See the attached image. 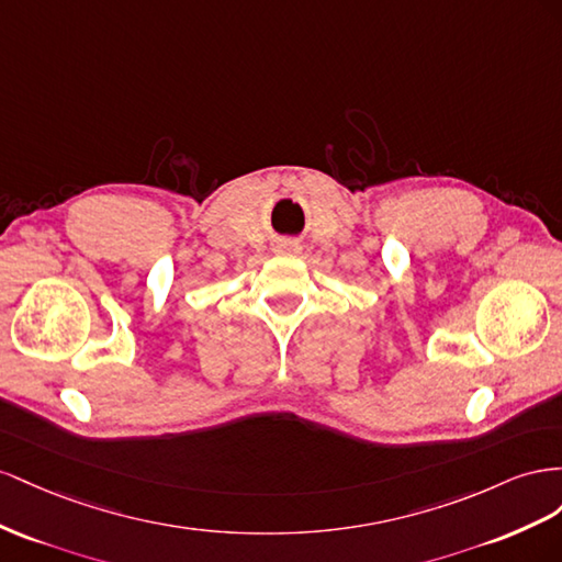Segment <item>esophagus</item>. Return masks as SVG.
Instances as JSON below:
<instances>
[{"mask_svg":"<svg viewBox=\"0 0 562 562\" xmlns=\"http://www.w3.org/2000/svg\"><path fill=\"white\" fill-rule=\"evenodd\" d=\"M299 245L296 243H292V239H282V243H278L276 245V251L278 254H299Z\"/></svg>","mask_w":562,"mask_h":562,"instance_id":"1","label":"esophagus"}]
</instances>
